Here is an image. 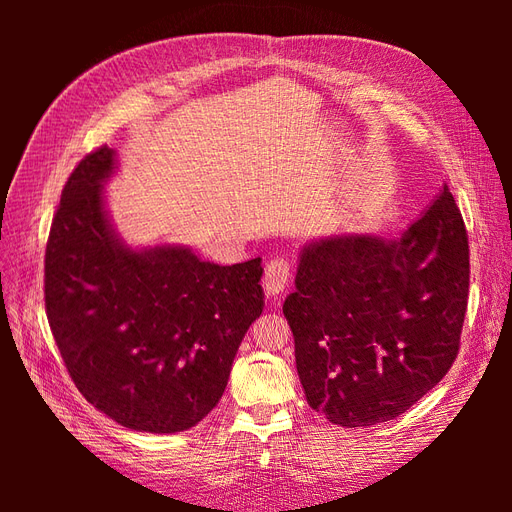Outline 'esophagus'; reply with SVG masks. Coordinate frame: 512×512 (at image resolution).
<instances>
[{
	"mask_svg": "<svg viewBox=\"0 0 512 512\" xmlns=\"http://www.w3.org/2000/svg\"><path fill=\"white\" fill-rule=\"evenodd\" d=\"M265 290H267V297L275 299L280 297V294L288 288L290 284V265L284 258H273L267 262L265 267Z\"/></svg>",
	"mask_w": 512,
	"mask_h": 512,
	"instance_id": "1",
	"label": "esophagus"
}]
</instances>
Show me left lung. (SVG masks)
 Instances as JSON below:
<instances>
[{
  "label": "left lung",
  "mask_w": 512,
  "mask_h": 512,
  "mask_svg": "<svg viewBox=\"0 0 512 512\" xmlns=\"http://www.w3.org/2000/svg\"><path fill=\"white\" fill-rule=\"evenodd\" d=\"M284 301L307 404L333 425L404 414L455 363L470 250L448 188L401 237L331 235L301 247Z\"/></svg>",
  "instance_id": "8db88e82"
}]
</instances>
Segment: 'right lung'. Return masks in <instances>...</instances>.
Instances as JSON below:
<instances>
[{"label": "right lung", "mask_w": 512, "mask_h": 512, "mask_svg": "<svg viewBox=\"0 0 512 512\" xmlns=\"http://www.w3.org/2000/svg\"><path fill=\"white\" fill-rule=\"evenodd\" d=\"M115 149L74 168L44 256V303L76 389L115 423L194 427L218 406L232 361L262 314L260 258L222 267L190 247H132L106 211Z\"/></svg>", "instance_id": "obj_1"}]
</instances>
